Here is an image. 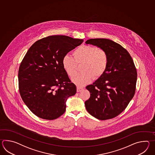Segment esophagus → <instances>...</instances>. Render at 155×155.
I'll return each mask as SVG.
<instances>
[{
	"label": "esophagus",
	"instance_id": "34e87169",
	"mask_svg": "<svg viewBox=\"0 0 155 155\" xmlns=\"http://www.w3.org/2000/svg\"><path fill=\"white\" fill-rule=\"evenodd\" d=\"M82 87H77V92H79L80 91H81L82 90Z\"/></svg>",
	"mask_w": 155,
	"mask_h": 155
}]
</instances>
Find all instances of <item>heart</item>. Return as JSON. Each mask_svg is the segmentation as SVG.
Returning <instances> with one entry per match:
<instances>
[{"instance_id":"heart-1","label":"heart","mask_w":155,"mask_h":155,"mask_svg":"<svg viewBox=\"0 0 155 155\" xmlns=\"http://www.w3.org/2000/svg\"><path fill=\"white\" fill-rule=\"evenodd\" d=\"M73 57L65 55L62 60L63 68L67 74L72 76L75 74L77 65L81 64V73L71 79L74 84L79 86L85 85L92 78L99 79L105 73L109 64V58L104 50L97 46L82 45L73 52Z\"/></svg>"}]
</instances>
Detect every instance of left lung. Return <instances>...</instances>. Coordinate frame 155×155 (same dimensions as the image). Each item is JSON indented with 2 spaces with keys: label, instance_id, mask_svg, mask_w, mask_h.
Returning a JSON list of instances; mask_svg holds the SVG:
<instances>
[{
  "label": "left lung",
  "instance_id": "left-lung-1",
  "mask_svg": "<svg viewBox=\"0 0 155 155\" xmlns=\"http://www.w3.org/2000/svg\"><path fill=\"white\" fill-rule=\"evenodd\" d=\"M104 50L109 58L105 73L86 87L90 97L85 102L89 114L105 120L119 115L135 95L137 71L129 52L119 44L107 39H91L85 42Z\"/></svg>",
  "mask_w": 155,
  "mask_h": 155
}]
</instances>
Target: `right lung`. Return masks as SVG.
I'll return each instance as SVG.
<instances>
[{
    "label": "right lung",
    "instance_id": "right-lung-1",
    "mask_svg": "<svg viewBox=\"0 0 155 155\" xmlns=\"http://www.w3.org/2000/svg\"><path fill=\"white\" fill-rule=\"evenodd\" d=\"M83 40L53 35L36 41L28 50L18 72L19 89L25 104L40 118L54 120L66 110L68 98L76 92L63 68V57Z\"/></svg>",
    "mask_w": 155,
    "mask_h": 155
}]
</instances>
